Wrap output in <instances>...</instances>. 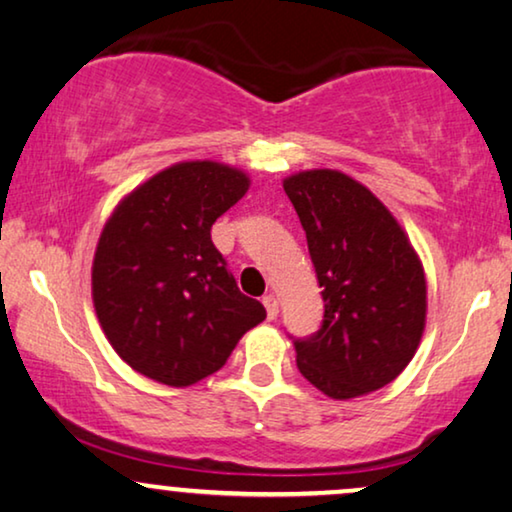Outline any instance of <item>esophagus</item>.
Returning <instances> with one entry per match:
<instances>
[{"mask_svg":"<svg viewBox=\"0 0 512 512\" xmlns=\"http://www.w3.org/2000/svg\"><path fill=\"white\" fill-rule=\"evenodd\" d=\"M262 304L266 308V318L276 320L278 318V299H276V294H266V297L262 299Z\"/></svg>","mask_w":512,"mask_h":512,"instance_id":"obj_1","label":"esophagus"}]
</instances>
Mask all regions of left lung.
<instances>
[{
  "instance_id": "8db88e82",
  "label": "left lung",
  "mask_w": 512,
  "mask_h": 512,
  "mask_svg": "<svg viewBox=\"0 0 512 512\" xmlns=\"http://www.w3.org/2000/svg\"><path fill=\"white\" fill-rule=\"evenodd\" d=\"M285 194L306 232L325 320L297 341V366L329 399L390 385L420 348L427 325L422 259L390 208L338 169L287 176Z\"/></svg>"
}]
</instances>
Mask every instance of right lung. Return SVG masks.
<instances>
[{
  "mask_svg": "<svg viewBox=\"0 0 512 512\" xmlns=\"http://www.w3.org/2000/svg\"><path fill=\"white\" fill-rule=\"evenodd\" d=\"M250 187L232 164L185 160L118 201L92 259V304L127 366L190 387L225 366L264 306L239 292L211 227Z\"/></svg>",
  "mask_w": 512,
  "mask_h": 512,
  "instance_id": "1",
  "label": "right lung"
}]
</instances>
